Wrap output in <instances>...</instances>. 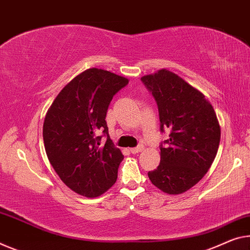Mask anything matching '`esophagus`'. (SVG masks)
Wrapping results in <instances>:
<instances>
[{"mask_svg": "<svg viewBox=\"0 0 250 250\" xmlns=\"http://www.w3.org/2000/svg\"><path fill=\"white\" fill-rule=\"evenodd\" d=\"M141 151H143V146H137V147H132L129 148V152L132 153V154H137V153H140Z\"/></svg>", "mask_w": 250, "mask_h": 250, "instance_id": "1", "label": "esophagus"}]
</instances>
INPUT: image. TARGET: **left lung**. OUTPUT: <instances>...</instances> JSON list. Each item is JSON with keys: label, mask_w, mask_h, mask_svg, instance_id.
I'll list each match as a JSON object with an SVG mask.
<instances>
[{"label": "left lung", "mask_w": 250, "mask_h": 250, "mask_svg": "<svg viewBox=\"0 0 250 250\" xmlns=\"http://www.w3.org/2000/svg\"><path fill=\"white\" fill-rule=\"evenodd\" d=\"M159 106L161 130H170L161 145V162L148 178L167 194H181L205 176L217 155L220 125L200 90L167 69L142 77Z\"/></svg>", "instance_id": "obj_1"}]
</instances>
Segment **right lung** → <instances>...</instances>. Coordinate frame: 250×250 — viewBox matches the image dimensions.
Wrapping results in <instances>:
<instances>
[{
  "mask_svg": "<svg viewBox=\"0 0 250 250\" xmlns=\"http://www.w3.org/2000/svg\"><path fill=\"white\" fill-rule=\"evenodd\" d=\"M128 79L90 68L69 82L49 107L43 122L44 148L50 164L66 186L96 198L116 182L124 159L108 136L106 113L114 95ZM107 135L99 147V132Z\"/></svg>",
  "mask_w": 250,
  "mask_h": 250,
  "instance_id": "right-lung-1",
  "label": "right lung"
}]
</instances>
